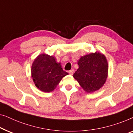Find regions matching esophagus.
I'll list each match as a JSON object with an SVG mask.
<instances>
[{
	"instance_id": "34e87169",
	"label": "esophagus",
	"mask_w": 133,
	"mask_h": 133,
	"mask_svg": "<svg viewBox=\"0 0 133 133\" xmlns=\"http://www.w3.org/2000/svg\"><path fill=\"white\" fill-rule=\"evenodd\" d=\"M69 74L73 75V74H74V69H72V70H69Z\"/></svg>"
}]
</instances>
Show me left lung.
I'll list each match as a JSON object with an SVG mask.
<instances>
[{"label": "left lung", "instance_id": "8db88e82", "mask_svg": "<svg viewBox=\"0 0 133 133\" xmlns=\"http://www.w3.org/2000/svg\"><path fill=\"white\" fill-rule=\"evenodd\" d=\"M79 68L74 78L88 93L96 91L105 83L108 76V63L105 55L95 52L81 57L78 63Z\"/></svg>", "mask_w": 133, "mask_h": 133}]
</instances>
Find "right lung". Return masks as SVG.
Segmentation results:
<instances>
[{"label": "right lung", "mask_w": 133, "mask_h": 133, "mask_svg": "<svg viewBox=\"0 0 133 133\" xmlns=\"http://www.w3.org/2000/svg\"><path fill=\"white\" fill-rule=\"evenodd\" d=\"M68 73L63 70L61 63L47 54L39 55L31 67V75L36 87L44 92L53 91L62 78Z\"/></svg>", "instance_id": "add662e5"}]
</instances>
